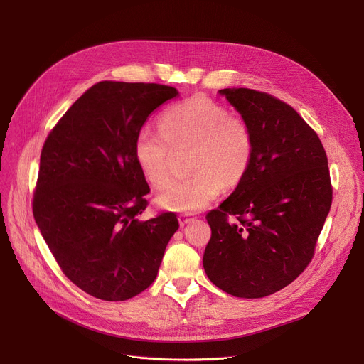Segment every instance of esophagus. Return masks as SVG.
Segmentation results:
<instances>
[{
    "label": "esophagus",
    "mask_w": 364,
    "mask_h": 364,
    "mask_svg": "<svg viewBox=\"0 0 364 364\" xmlns=\"http://www.w3.org/2000/svg\"><path fill=\"white\" fill-rule=\"evenodd\" d=\"M195 218L192 217V215H188V214H180L178 215V223H180V225H186V224H188V223H192Z\"/></svg>",
    "instance_id": "1"
}]
</instances>
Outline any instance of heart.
I'll return each instance as SVG.
<instances>
[{"instance_id": "1", "label": "heart", "mask_w": 364, "mask_h": 364, "mask_svg": "<svg viewBox=\"0 0 364 364\" xmlns=\"http://www.w3.org/2000/svg\"><path fill=\"white\" fill-rule=\"evenodd\" d=\"M161 131L141 127L132 155L141 176L156 188L169 181L168 158L172 147H188L192 176L172 181L158 196L166 211L192 214L206 208L223 190L236 187L250 169L254 137L250 125L228 114L221 103L195 94L166 109Z\"/></svg>"}]
</instances>
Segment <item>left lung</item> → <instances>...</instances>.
<instances>
[{
  "label": "left lung",
  "instance_id": "left-lung-1",
  "mask_svg": "<svg viewBox=\"0 0 364 364\" xmlns=\"http://www.w3.org/2000/svg\"><path fill=\"white\" fill-rule=\"evenodd\" d=\"M254 137L252 161L235 192L206 215L203 269L237 298L269 296L292 283L313 258L332 205L328 156L311 127L273 95L224 88ZM233 215L237 222L228 221Z\"/></svg>",
  "mask_w": 364,
  "mask_h": 364
}]
</instances>
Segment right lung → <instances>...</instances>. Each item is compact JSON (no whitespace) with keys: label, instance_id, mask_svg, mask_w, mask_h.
Wrapping results in <instances>:
<instances>
[{"label":"right lung","instance_id":"add662e5","mask_svg":"<svg viewBox=\"0 0 364 364\" xmlns=\"http://www.w3.org/2000/svg\"><path fill=\"white\" fill-rule=\"evenodd\" d=\"M174 87L103 81L57 122L44 143L33 217L66 277L88 295L125 301L158 276L178 230L174 213L139 221L150 192L132 144Z\"/></svg>","mask_w":364,"mask_h":364}]
</instances>
